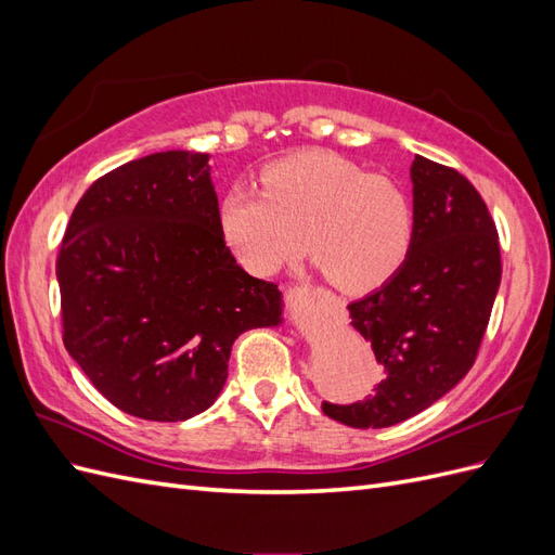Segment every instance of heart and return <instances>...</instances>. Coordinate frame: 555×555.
Returning <instances> with one entry per match:
<instances>
[{
  "instance_id": "b5f03b06",
  "label": "heart",
  "mask_w": 555,
  "mask_h": 555,
  "mask_svg": "<svg viewBox=\"0 0 555 555\" xmlns=\"http://www.w3.org/2000/svg\"><path fill=\"white\" fill-rule=\"evenodd\" d=\"M263 190L231 184L217 208L222 238L249 273L273 275L304 251L340 292H371L408 261L416 210L393 178L326 150L266 166Z\"/></svg>"
}]
</instances>
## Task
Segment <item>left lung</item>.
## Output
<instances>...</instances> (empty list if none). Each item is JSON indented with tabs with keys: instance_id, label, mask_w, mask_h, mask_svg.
<instances>
[{
	"instance_id": "1",
	"label": "left lung",
	"mask_w": 555,
	"mask_h": 555,
	"mask_svg": "<svg viewBox=\"0 0 555 555\" xmlns=\"http://www.w3.org/2000/svg\"><path fill=\"white\" fill-rule=\"evenodd\" d=\"M410 176V257L377 292L347 306L386 377L361 402H322L326 416L351 428L400 424L451 391L477 359L500 287L498 229L473 182L422 155Z\"/></svg>"
}]
</instances>
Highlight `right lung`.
<instances>
[{
  "instance_id": "1",
  "label": "right lung",
  "mask_w": 555,
  "mask_h": 555,
  "mask_svg": "<svg viewBox=\"0 0 555 555\" xmlns=\"http://www.w3.org/2000/svg\"><path fill=\"white\" fill-rule=\"evenodd\" d=\"M208 159L169 150L94 180L57 255L66 351L147 422L208 410L233 340L282 322L278 284L247 275L222 238Z\"/></svg>"
}]
</instances>
